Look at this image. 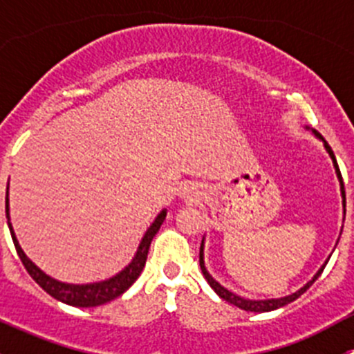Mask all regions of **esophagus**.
Segmentation results:
<instances>
[{
	"label": "esophagus",
	"instance_id": "obj_1",
	"mask_svg": "<svg viewBox=\"0 0 354 354\" xmlns=\"http://www.w3.org/2000/svg\"><path fill=\"white\" fill-rule=\"evenodd\" d=\"M180 197L185 200V202H195L198 197V192L194 185H185L180 192Z\"/></svg>",
	"mask_w": 354,
	"mask_h": 354
}]
</instances>
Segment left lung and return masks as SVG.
Listing matches in <instances>:
<instances>
[{
  "label": "left lung",
  "mask_w": 354,
  "mask_h": 354,
  "mask_svg": "<svg viewBox=\"0 0 354 354\" xmlns=\"http://www.w3.org/2000/svg\"><path fill=\"white\" fill-rule=\"evenodd\" d=\"M306 130H310V128L306 127ZM310 131H312V133L315 135V137L319 138V140H322V142H324V147H326L327 154L330 156V159H332V164H334L335 174H337L339 185H341L342 212H344V216H346V192H344V183H342L341 171H339L337 160H335V156H334V152H332L330 145L327 144V142H326V138H324L322 135L319 133V131H317V130H313V128H312V130H310ZM341 231H342V230H341ZM337 243H339V240H337ZM203 245H205V238H202V245H200V269H202V274H203V277H205V279H207V283L210 284V288H212L214 291H216L217 295L221 296V298H223V299H226L227 303H231V305L238 306V308H241V310H246V312H257V313H262V312H272V310H277V308H281V306L288 305V303L295 301L296 298H299V296H301L303 292L306 291V289H308L310 286H312V284L315 283L317 279H319V276H320V274H322L324 267L327 266V262H329V259H330V255L327 257V260H326V262H324V266L320 267L319 270H317V274H315V276L312 277V281H308V283H306L305 286H303V288H299L298 291L291 292V295H288V296H283V298H269V299H250V298H243V296L236 295V292L230 291V289H227V288H224L223 284H221V283H217V281L214 279L212 276H210V274H209V270H207V267H205V260H203Z\"/></svg>",
  "instance_id": "8db88e82"
}]
</instances>
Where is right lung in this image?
Masks as SVG:
<instances>
[{
	"mask_svg": "<svg viewBox=\"0 0 354 354\" xmlns=\"http://www.w3.org/2000/svg\"><path fill=\"white\" fill-rule=\"evenodd\" d=\"M166 214H167L166 209H162L159 214H157L154 223H152L151 226H149V230L145 231L144 238H142L140 245H138L131 262L128 263L121 272H118L116 276L109 277V279L101 281V283L68 284V283H62V281L55 279V277L48 276L46 272H42V270L39 269V267L35 266L27 255H25L22 246H20L19 240H17L15 231H13L12 227V223H10L8 188H6V219H8V227H10V233H12L13 245H15L17 253H19L24 267L27 269V272L30 274L32 279L44 289L48 295H51L53 298H56L58 301L66 303V305H71V306H80V308L104 305V303H108L111 299L123 295V292L138 279L140 272L144 270L145 262H147V253H149V248H151L152 238L156 236L160 224H162L164 219H166Z\"/></svg>",
	"mask_w": 354,
	"mask_h": 354,
	"instance_id": "1",
	"label": "right lung"
}]
</instances>
